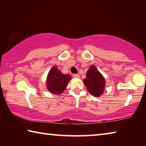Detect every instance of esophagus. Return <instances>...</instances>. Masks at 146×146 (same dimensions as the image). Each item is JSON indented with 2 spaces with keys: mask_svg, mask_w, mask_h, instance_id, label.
Listing matches in <instances>:
<instances>
[{
  "mask_svg": "<svg viewBox=\"0 0 146 146\" xmlns=\"http://www.w3.org/2000/svg\"><path fill=\"white\" fill-rule=\"evenodd\" d=\"M73 77L74 78H78L80 77V75H79L78 74H74Z\"/></svg>",
  "mask_w": 146,
  "mask_h": 146,
  "instance_id": "34e87169",
  "label": "esophagus"
}]
</instances>
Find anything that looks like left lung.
I'll list each match as a JSON object with an SVG mask.
<instances>
[{"label": "left lung", "instance_id": "left-lung-1", "mask_svg": "<svg viewBox=\"0 0 146 146\" xmlns=\"http://www.w3.org/2000/svg\"><path fill=\"white\" fill-rule=\"evenodd\" d=\"M84 83L88 90L94 97H99L104 93L106 87V80L103 75L95 66H91L86 73Z\"/></svg>", "mask_w": 146, "mask_h": 146}]
</instances>
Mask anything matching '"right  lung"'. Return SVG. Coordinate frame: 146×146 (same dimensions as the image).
<instances>
[{
    "label": "right lung",
    "instance_id": "1",
    "mask_svg": "<svg viewBox=\"0 0 146 146\" xmlns=\"http://www.w3.org/2000/svg\"><path fill=\"white\" fill-rule=\"evenodd\" d=\"M71 80V76L69 74H63L56 66H54L50 69L47 76L46 87L50 93L60 95Z\"/></svg>",
    "mask_w": 146,
    "mask_h": 146
}]
</instances>
